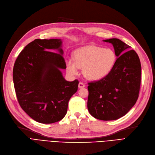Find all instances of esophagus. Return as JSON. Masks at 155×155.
Returning <instances> with one entry per match:
<instances>
[{
  "instance_id": "esophagus-1",
  "label": "esophagus",
  "mask_w": 155,
  "mask_h": 155,
  "mask_svg": "<svg viewBox=\"0 0 155 155\" xmlns=\"http://www.w3.org/2000/svg\"><path fill=\"white\" fill-rule=\"evenodd\" d=\"M78 87L79 88H84V87H85V85L82 82H79Z\"/></svg>"
}]
</instances>
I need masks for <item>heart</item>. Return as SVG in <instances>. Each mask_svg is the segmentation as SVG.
I'll use <instances>...</instances> for the list:
<instances>
[{"label": "heart", "mask_w": 155, "mask_h": 155, "mask_svg": "<svg viewBox=\"0 0 155 155\" xmlns=\"http://www.w3.org/2000/svg\"><path fill=\"white\" fill-rule=\"evenodd\" d=\"M117 56L113 50L96 45H87L77 49L74 58L67 57L66 69L71 74H76L80 68H83L85 78L98 81L107 77L116 64Z\"/></svg>", "instance_id": "1"}]
</instances>
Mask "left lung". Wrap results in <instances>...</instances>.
<instances>
[{"label": "left lung", "instance_id": "left-lung-1", "mask_svg": "<svg viewBox=\"0 0 155 155\" xmlns=\"http://www.w3.org/2000/svg\"><path fill=\"white\" fill-rule=\"evenodd\" d=\"M104 41L112 44L117 58L107 77L88 83L87 108L96 119L112 121L126 115L138 99L141 64L137 54L121 40L112 38Z\"/></svg>", "mask_w": 155, "mask_h": 155}]
</instances>
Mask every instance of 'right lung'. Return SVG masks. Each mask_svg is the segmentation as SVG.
Listing matches in <instances>:
<instances>
[{"instance_id": "1", "label": "right lung", "mask_w": 155, "mask_h": 155, "mask_svg": "<svg viewBox=\"0 0 155 155\" xmlns=\"http://www.w3.org/2000/svg\"><path fill=\"white\" fill-rule=\"evenodd\" d=\"M62 44L61 39H36L21 51L14 64L13 78L19 104L40 123L64 118L69 100L78 90V80L66 81L61 71L66 68Z\"/></svg>"}]
</instances>
